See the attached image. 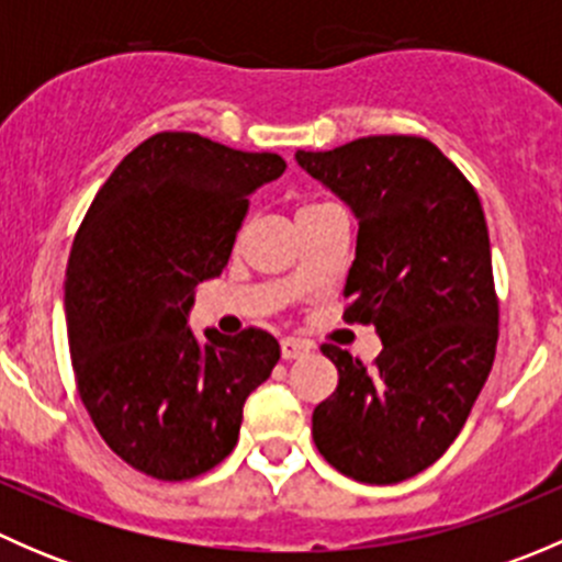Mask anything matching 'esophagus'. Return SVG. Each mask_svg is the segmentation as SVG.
<instances>
[{
    "instance_id": "obj_1",
    "label": "esophagus",
    "mask_w": 562,
    "mask_h": 562,
    "mask_svg": "<svg viewBox=\"0 0 562 562\" xmlns=\"http://www.w3.org/2000/svg\"><path fill=\"white\" fill-rule=\"evenodd\" d=\"M280 350H282V359L293 361V359H304V356H310L313 345L304 342V339H296V337H285L280 342Z\"/></svg>"
}]
</instances>
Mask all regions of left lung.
I'll list each match as a JSON object with an SVG mask.
<instances>
[{"instance_id": "1", "label": "left lung", "mask_w": 562, "mask_h": 562, "mask_svg": "<svg viewBox=\"0 0 562 562\" xmlns=\"http://www.w3.org/2000/svg\"><path fill=\"white\" fill-rule=\"evenodd\" d=\"M359 223L345 321L372 323L383 350L367 370L323 345L337 391L313 413L328 464L364 484H396L446 454L490 378L497 299L484 209L427 138L370 135L296 151Z\"/></svg>"}]
</instances>
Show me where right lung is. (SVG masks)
<instances>
[{"label":"right lung","mask_w":562,"mask_h":562,"mask_svg":"<svg viewBox=\"0 0 562 562\" xmlns=\"http://www.w3.org/2000/svg\"><path fill=\"white\" fill-rule=\"evenodd\" d=\"M274 151L157 133L100 187L72 241L65 317L94 427L135 470L184 481L223 462L241 407L280 361L260 328L195 337L198 282L220 277L249 195L280 179Z\"/></svg>","instance_id":"add662e5"}]
</instances>
